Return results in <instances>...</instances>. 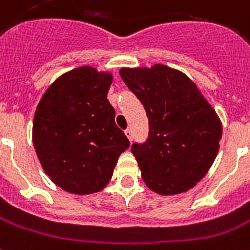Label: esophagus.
<instances>
[{"label": "esophagus", "mask_w": 250, "mask_h": 250, "mask_svg": "<svg viewBox=\"0 0 250 250\" xmlns=\"http://www.w3.org/2000/svg\"><path fill=\"white\" fill-rule=\"evenodd\" d=\"M125 136L128 137L129 141H132V139H133V132H132V129L131 128H127L125 131Z\"/></svg>", "instance_id": "obj_1"}]
</instances>
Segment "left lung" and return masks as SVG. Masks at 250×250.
Listing matches in <instances>:
<instances>
[{"label": "left lung", "mask_w": 250, "mask_h": 250, "mask_svg": "<svg viewBox=\"0 0 250 250\" xmlns=\"http://www.w3.org/2000/svg\"><path fill=\"white\" fill-rule=\"evenodd\" d=\"M122 79L143 103L149 139L132 154L151 191H188L209 171L220 149L222 125L216 110L186 74L163 64L122 68Z\"/></svg>", "instance_id": "left-lung-1"}]
</instances>
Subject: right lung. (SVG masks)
<instances>
[{
	"instance_id": "1",
	"label": "right lung",
	"mask_w": 250,
	"mask_h": 250,
	"mask_svg": "<svg viewBox=\"0 0 250 250\" xmlns=\"http://www.w3.org/2000/svg\"><path fill=\"white\" fill-rule=\"evenodd\" d=\"M113 74L84 65L56 78L41 97L32 139L44 173L62 190L88 195L110 181L129 141L107 100Z\"/></svg>"
}]
</instances>
